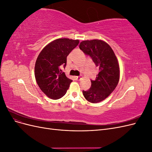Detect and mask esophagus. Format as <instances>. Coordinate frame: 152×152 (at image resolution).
<instances>
[{
	"mask_svg": "<svg viewBox=\"0 0 152 152\" xmlns=\"http://www.w3.org/2000/svg\"><path fill=\"white\" fill-rule=\"evenodd\" d=\"M82 75L75 77V80H80L82 79Z\"/></svg>",
	"mask_w": 152,
	"mask_h": 152,
	"instance_id": "esophagus-1",
	"label": "esophagus"
}]
</instances>
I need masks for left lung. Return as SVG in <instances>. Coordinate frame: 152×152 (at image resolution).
<instances>
[{
  "label": "left lung",
  "instance_id": "left-lung-1",
  "mask_svg": "<svg viewBox=\"0 0 152 152\" xmlns=\"http://www.w3.org/2000/svg\"><path fill=\"white\" fill-rule=\"evenodd\" d=\"M79 48L92 58L99 71L95 80H91V88L82 91L83 95L91 103L102 102L112 93L118 83L120 70L117 57L111 47L101 40H84Z\"/></svg>",
  "mask_w": 152,
  "mask_h": 152
}]
</instances>
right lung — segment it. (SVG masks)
<instances>
[{
  "label": "right lung",
  "mask_w": 152,
  "mask_h": 152,
  "mask_svg": "<svg viewBox=\"0 0 152 152\" xmlns=\"http://www.w3.org/2000/svg\"><path fill=\"white\" fill-rule=\"evenodd\" d=\"M79 40L58 39L47 45L36 60L35 77L40 89L53 99L62 98L72 80L61 68L66 65V58L79 44Z\"/></svg>",
  "instance_id": "obj_1"
}]
</instances>
